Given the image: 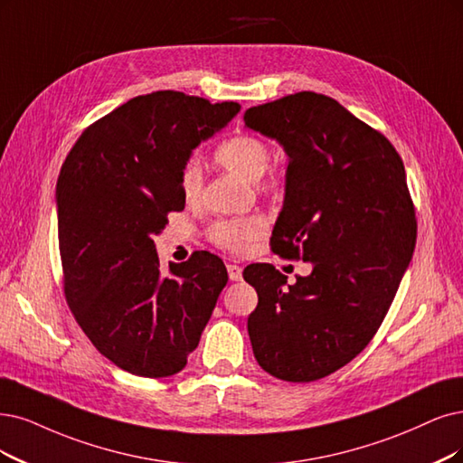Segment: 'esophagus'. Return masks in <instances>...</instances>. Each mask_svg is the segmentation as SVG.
<instances>
[{
  "mask_svg": "<svg viewBox=\"0 0 463 463\" xmlns=\"http://www.w3.org/2000/svg\"><path fill=\"white\" fill-rule=\"evenodd\" d=\"M227 272H229V279H231L232 282L242 280V267H238V265H234V263H229V265H227Z\"/></svg>",
  "mask_w": 463,
  "mask_h": 463,
  "instance_id": "34e87169",
  "label": "esophagus"
}]
</instances>
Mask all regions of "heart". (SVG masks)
<instances>
[{"label":"heart","instance_id":"obj_1","mask_svg":"<svg viewBox=\"0 0 463 463\" xmlns=\"http://www.w3.org/2000/svg\"><path fill=\"white\" fill-rule=\"evenodd\" d=\"M215 160L221 167L238 175L246 183H258L269 167L270 146L255 135H236L222 143L215 150ZM279 183L277 175H270L265 183V191L275 188ZM181 194L186 203H194L202 194V167L198 162H188L181 174ZM265 229V222L258 215L222 219L212 227V241L227 251L242 253L250 242L255 241Z\"/></svg>","mask_w":463,"mask_h":463}]
</instances>
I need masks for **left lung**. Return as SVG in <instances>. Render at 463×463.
Here are the masks:
<instances>
[{
    "label": "left lung",
    "mask_w": 463,
    "mask_h": 463,
    "mask_svg": "<svg viewBox=\"0 0 463 463\" xmlns=\"http://www.w3.org/2000/svg\"><path fill=\"white\" fill-rule=\"evenodd\" d=\"M244 124L288 154L272 248L313 265L296 284L272 265L244 269L260 298L248 318L251 349L275 378L315 382L368 345L412 260L404 165L382 133L313 91L248 109Z\"/></svg>",
    "instance_id": "left-lung-1"
}]
</instances>
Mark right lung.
<instances>
[{"mask_svg": "<svg viewBox=\"0 0 463 463\" xmlns=\"http://www.w3.org/2000/svg\"><path fill=\"white\" fill-rule=\"evenodd\" d=\"M241 112L181 91L129 99L81 133L57 181L66 301L91 344L143 378L181 372L229 277L194 253L162 272L152 236L184 208L193 150Z\"/></svg>", "mask_w": 463, "mask_h": 463, "instance_id": "obj_1", "label": "right lung"}]
</instances>
